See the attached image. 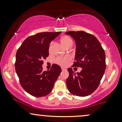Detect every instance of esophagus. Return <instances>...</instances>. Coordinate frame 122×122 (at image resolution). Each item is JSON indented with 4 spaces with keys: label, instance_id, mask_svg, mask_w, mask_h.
I'll use <instances>...</instances> for the list:
<instances>
[{
    "label": "esophagus",
    "instance_id": "obj_1",
    "mask_svg": "<svg viewBox=\"0 0 122 122\" xmlns=\"http://www.w3.org/2000/svg\"><path fill=\"white\" fill-rule=\"evenodd\" d=\"M61 69H62V71H64V70H66L65 68H64V67H61Z\"/></svg>",
    "mask_w": 122,
    "mask_h": 122
}]
</instances>
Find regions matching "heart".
Wrapping results in <instances>:
<instances>
[{
  "mask_svg": "<svg viewBox=\"0 0 122 122\" xmlns=\"http://www.w3.org/2000/svg\"><path fill=\"white\" fill-rule=\"evenodd\" d=\"M61 42L63 46L66 48L67 46H68L70 44H73V41L71 39V38L67 36H64L61 37ZM70 57H58L56 58L55 60V63H56L58 65H60L62 66H65L66 65L67 62L70 61Z\"/></svg>",
  "mask_w": 122,
  "mask_h": 122,
  "instance_id": "obj_1",
  "label": "heart"
}]
</instances>
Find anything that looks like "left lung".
<instances>
[{"label": "left lung", "mask_w": 122, "mask_h": 122, "mask_svg": "<svg viewBox=\"0 0 122 122\" xmlns=\"http://www.w3.org/2000/svg\"><path fill=\"white\" fill-rule=\"evenodd\" d=\"M76 44L75 62L72 66L80 67L82 70L76 73L67 69L69 76L66 80L67 89L73 95L86 97L97 89L106 69L105 51L98 40L82 30L69 31Z\"/></svg>", "instance_id": "obj_1"}]
</instances>
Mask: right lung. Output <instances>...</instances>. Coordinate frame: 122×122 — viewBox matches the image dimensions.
Segmentation results:
<instances>
[{"label": "right lung", "mask_w": 122, "mask_h": 122, "mask_svg": "<svg viewBox=\"0 0 122 122\" xmlns=\"http://www.w3.org/2000/svg\"><path fill=\"white\" fill-rule=\"evenodd\" d=\"M61 32H41L27 38L16 55V72L20 85L28 93L41 97L52 92L61 72V67L53 64L49 71H42L43 60L49 56L50 43Z\"/></svg>", "instance_id": "obj_1"}]
</instances>
